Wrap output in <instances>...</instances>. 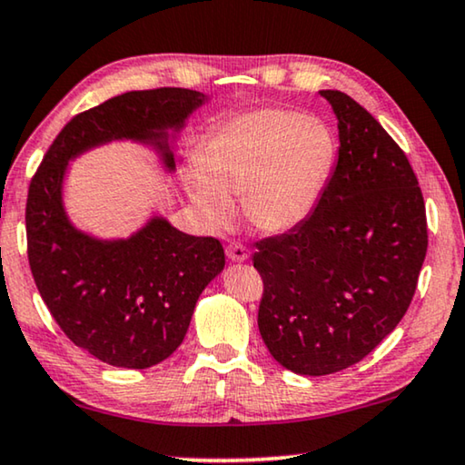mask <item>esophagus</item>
Instances as JSON below:
<instances>
[{"label":"esophagus","instance_id":"34e87169","mask_svg":"<svg viewBox=\"0 0 465 465\" xmlns=\"http://www.w3.org/2000/svg\"><path fill=\"white\" fill-rule=\"evenodd\" d=\"M225 254L230 261L244 262L250 259V248L246 244H242V242H230L225 248Z\"/></svg>","mask_w":465,"mask_h":465}]
</instances>
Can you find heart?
Listing matches in <instances>:
<instances>
[{"label":"heart","instance_id":"heart-1","mask_svg":"<svg viewBox=\"0 0 465 465\" xmlns=\"http://www.w3.org/2000/svg\"><path fill=\"white\" fill-rule=\"evenodd\" d=\"M337 157L331 128L292 109H259L213 130L186 173L188 194L211 225L233 217L240 196L256 230L282 233L311 217Z\"/></svg>","mask_w":465,"mask_h":465}]
</instances>
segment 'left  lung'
I'll return each mask as SVG.
<instances>
[{"mask_svg":"<svg viewBox=\"0 0 465 465\" xmlns=\"http://www.w3.org/2000/svg\"><path fill=\"white\" fill-rule=\"evenodd\" d=\"M339 157L311 217L256 242L259 331L287 371L322 377L360 362L414 298L429 230L418 178L400 144L341 91Z\"/></svg>","mask_w":465,"mask_h":465,"instance_id":"left-lung-1","label":"left lung"}]
</instances>
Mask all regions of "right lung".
<instances>
[{
	"label": "right lung",
	"mask_w": 465,
	"mask_h": 465,
	"mask_svg": "<svg viewBox=\"0 0 465 465\" xmlns=\"http://www.w3.org/2000/svg\"><path fill=\"white\" fill-rule=\"evenodd\" d=\"M206 97L188 88L117 94L74 115L33 175L26 248L36 290L78 348L120 368H149L178 350L196 300L225 267L217 238H196L154 217L128 240L101 242L74 230L62 204L68 161L115 138L153 143L173 169L167 130Z\"/></svg>",
	"instance_id": "add662e5"
}]
</instances>
